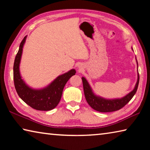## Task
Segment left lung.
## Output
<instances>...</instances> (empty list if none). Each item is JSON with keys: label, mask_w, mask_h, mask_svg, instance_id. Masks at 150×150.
<instances>
[{"label": "left lung", "mask_w": 150, "mask_h": 150, "mask_svg": "<svg viewBox=\"0 0 150 150\" xmlns=\"http://www.w3.org/2000/svg\"><path fill=\"white\" fill-rule=\"evenodd\" d=\"M137 66H138V64H137ZM139 76L138 73L137 74V83L133 91H131L129 93H128L127 96L122 97V98L107 99L95 95L91 87H90L89 83L87 82V79L85 77H82L84 94L88 104L95 110L103 113L112 112V111H117L126 105L128 102L132 99V97L134 96L135 93H136L139 85Z\"/></svg>", "instance_id": "obj_1"}]
</instances>
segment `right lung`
<instances>
[{"instance_id": "add662e5", "label": "right lung", "mask_w": 150, "mask_h": 150, "mask_svg": "<svg viewBox=\"0 0 150 150\" xmlns=\"http://www.w3.org/2000/svg\"><path fill=\"white\" fill-rule=\"evenodd\" d=\"M27 36L21 41L14 62L13 78L16 91L21 99L32 108L39 111L51 110L58 105L64 87L68 80L75 75L76 71L71 69L67 73L59 75L48 86L41 89H33L28 86L21 78L19 70L23 48Z\"/></svg>"}]
</instances>
